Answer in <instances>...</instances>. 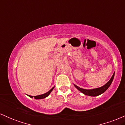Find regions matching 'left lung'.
<instances>
[{"mask_svg": "<svg viewBox=\"0 0 125 125\" xmlns=\"http://www.w3.org/2000/svg\"><path fill=\"white\" fill-rule=\"evenodd\" d=\"M114 76H115V72H114V73L113 74V75H112V77L111 78V79L109 80L107 83H106L103 86L99 87V88H94V89L87 90V89H84V88H80V87H78L77 85H75L74 84V85L78 90H79L80 92H82L83 94H84V95L91 96V97H95V96H98L99 95H101V94H103V93H104L105 91L106 90L109 88V86H110L111 84V83H112V81H113Z\"/></svg>", "mask_w": 125, "mask_h": 125, "instance_id": "1", "label": "left lung"}]
</instances>
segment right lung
<instances>
[{
  "label": "right lung",
  "instance_id": "1",
  "mask_svg": "<svg viewBox=\"0 0 125 125\" xmlns=\"http://www.w3.org/2000/svg\"><path fill=\"white\" fill-rule=\"evenodd\" d=\"M54 87H52L51 89L49 90V91H48L47 93H45V94H41V95H37V96H34V98H35V99H36V100H40V99H43V98H45L47 97L48 95H49V94H51V93L52 92V90H53ZM28 97H31V98H33V96H31V95H27Z\"/></svg>",
  "mask_w": 125,
  "mask_h": 125
}]
</instances>
